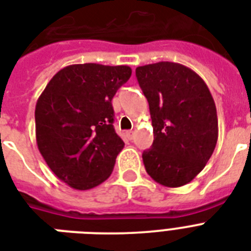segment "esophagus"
Masks as SVG:
<instances>
[{"mask_svg":"<svg viewBox=\"0 0 251 251\" xmlns=\"http://www.w3.org/2000/svg\"><path fill=\"white\" fill-rule=\"evenodd\" d=\"M126 135H127V138H129V139H133V138H134V131L129 130V131H126Z\"/></svg>","mask_w":251,"mask_h":251,"instance_id":"obj_1","label":"esophagus"}]
</instances>
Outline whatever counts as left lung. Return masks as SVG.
<instances>
[{
    "label": "left lung",
    "mask_w": 251,
    "mask_h": 251,
    "mask_svg": "<svg viewBox=\"0 0 251 251\" xmlns=\"http://www.w3.org/2000/svg\"><path fill=\"white\" fill-rule=\"evenodd\" d=\"M150 105L153 143L146 171L167 187L186 185L206 167L218 142V114L204 80L181 64L156 62L135 70Z\"/></svg>",
    "instance_id": "obj_1"
}]
</instances>
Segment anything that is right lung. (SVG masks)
Here are the masks:
<instances>
[{"label": "right lung", "instance_id": "right-lung-1", "mask_svg": "<svg viewBox=\"0 0 251 251\" xmlns=\"http://www.w3.org/2000/svg\"><path fill=\"white\" fill-rule=\"evenodd\" d=\"M130 76L125 65H70L37 99V149L50 171L73 189L88 190L112 175L125 146L114 131L112 99Z\"/></svg>", "mask_w": 251, "mask_h": 251}]
</instances>
